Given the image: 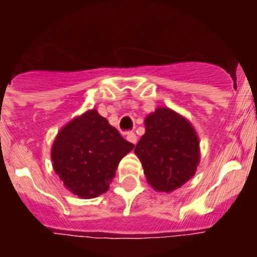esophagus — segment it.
<instances>
[{
  "instance_id": "34e87169",
  "label": "esophagus",
  "mask_w": 257,
  "mask_h": 257,
  "mask_svg": "<svg viewBox=\"0 0 257 257\" xmlns=\"http://www.w3.org/2000/svg\"><path fill=\"white\" fill-rule=\"evenodd\" d=\"M125 139L128 142H131V143H133V144H137V141H138V139H137L136 133H133V132H126Z\"/></svg>"
}]
</instances>
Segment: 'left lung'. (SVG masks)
Wrapping results in <instances>:
<instances>
[{
    "label": "left lung",
    "mask_w": 257,
    "mask_h": 257,
    "mask_svg": "<svg viewBox=\"0 0 257 257\" xmlns=\"http://www.w3.org/2000/svg\"><path fill=\"white\" fill-rule=\"evenodd\" d=\"M145 133L134 153L141 159L148 183L157 191L180 188L194 177L200 159L195 129L169 108H157L145 118Z\"/></svg>",
    "instance_id": "left-lung-1"
}]
</instances>
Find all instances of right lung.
<instances>
[{"label": "right lung", "mask_w": 257, "mask_h": 257, "mask_svg": "<svg viewBox=\"0 0 257 257\" xmlns=\"http://www.w3.org/2000/svg\"><path fill=\"white\" fill-rule=\"evenodd\" d=\"M134 148L95 109L72 119L52 145L53 169L64 186L83 199L109 189L121 158Z\"/></svg>", "instance_id": "right-lung-1"}]
</instances>
